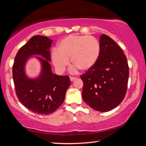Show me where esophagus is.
Listing matches in <instances>:
<instances>
[{"label":"esophagus","instance_id":"obj_1","mask_svg":"<svg viewBox=\"0 0 146 146\" xmlns=\"http://www.w3.org/2000/svg\"><path fill=\"white\" fill-rule=\"evenodd\" d=\"M70 80H71V81H73V80H75L76 77H74V76H70Z\"/></svg>","mask_w":146,"mask_h":146}]
</instances>
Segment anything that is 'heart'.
Here are the masks:
<instances>
[{"label": "heart", "mask_w": 146, "mask_h": 146, "mask_svg": "<svg viewBox=\"0 0 146 146\" xmlns=\"http://www.w3.org/2000/svg\"><path fill=\"white\" fill-rule=\"evenodd\" d=\"M100 53V45L95 37L90 35H70L59 41L51 53V60L58 73H63L71 58L73 66L82 71L94 67Z\"/></svg>", "instance_id": "heart-1"}]
</instances>
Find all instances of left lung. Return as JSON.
I'll list each match as a JSON object with an SVG mask.
<instances>
[{
  "instance_id": "obj_1",
  "label": "left lung",
  "mask_w": 146,
  "mask_h": 146,
  "mask_svg": "<svg viewBox=\"0 0 146 146\" xmlns=\"http://www.w3.org/2000/svg\"><path fill=\"white\" fill-rule=\"evenodd\" d=\"M100 53L93 68L80 76L83 100L94 110L106 112L122 102L126 93L129 66L127 58L110 36H100Z\"/></svg>"
}]
</instances>
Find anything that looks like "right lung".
Wrapping results in <instances>:
<instances>
[{
  "mask_svg": "<svg viewBox=\"0 0 146 146\" xmlns=\"http://www.w3.org/2000/svg\"><path fill=\"white\" fill-rule=\"evenodd\" d=\"M53 40L48 36L35 35L19 49L13 66V79L17 97L31 111L40 115L53 113L63 103L70 86L68 76H59L51 71L50 48ZM33 56L40 62L41 70L35 78H29L25 65Z\"/></svg>",
  "mask_w": 146,
  "mask_h": 146,
  "instance_id": "right-lung-1",
  "label": "right lung"
}]
</instances>
